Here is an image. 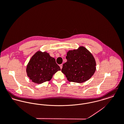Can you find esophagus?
Wrapping results in <instances>:
<instances>
[{
    "mask_svg": "<svg viewBox=\"0 0 124 124\" xmlns=\"http://www.w3.org/2000/svg\"><path fill=\"white\" fill-rule=\"evenodd\" d=\"M60 68H61V69H62V64H60Z\"/></svg>",
    "mask_w": 124,
    "mask_h": 124,
    "instance_id": "34e87169",
    "label": "esophagus"
}]
</instances>
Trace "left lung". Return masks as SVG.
Listing matches in <instances>:
<instances>
[{"mask_svg": "<svg viewBox=\"0 0 124 124\" xmlns=\"http://www.w3.org/2000/svg\"><path fill=\"white\" fill-rule=\"evenodd\" d=\"M67 60L62 72L69 82L82 83L88 80L96 71V62L92 54L84 46L67 53Z\"/></svg>", "mask_w": 124, "mask_h": 124, "instance_id": "8db88e82", "label": "left lung"}]
</instances>
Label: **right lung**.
Listing matches in <instances>:
<instances>
[{
  "label": "right lung",
  "mask_w": 124,
  "mask_h": 124,
  "mask_svg": "<svg viewBox=\"0 0 124 124\" xmlns=\"http://www.w3.org/2000/svg\"><path fill=\"white\" fill-rule=\"evenodd\" d=\"M61 68L49 53L38 51L31 58L26 67L27 76L32 82L40 84L51 80Z\"/></svg>",
  "instance_id": "add662e5"
}]
</instances>
